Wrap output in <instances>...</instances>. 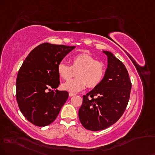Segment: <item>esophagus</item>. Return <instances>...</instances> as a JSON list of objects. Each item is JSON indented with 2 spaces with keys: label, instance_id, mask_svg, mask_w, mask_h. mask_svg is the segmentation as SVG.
<instances>
[{
  "label": "esophagus",
  "instance_id": "1",
  "mask_svg": "<svg viewBox=\"0 0 155 155\" xmlns=\"http://www.w3.org/2000/svg\"><path fill=\"white\" fill-rule=\"evenodd\" d=\"M76 95L75 93H69V96H70V97L74 96V95Z\"/></svg>",
  "mask_w": 155,
  "mask_h": 155
}]
</instances>
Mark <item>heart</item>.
Masks as SVG:
<instances>
[{
    "label": "heart",
    "instance_id": "1",
    "mask_svg": "<svg viewBox=\"0 0 155 155\" xmlns=\"http://www.w3.org/2000/svg\"><path fill=\"white\" fill-rule=\"evenodd\" d=\"M70 62L71 66L63 62L57 66L59 75L64 81H68L76 72L77 77L62 85L63 88L70 92H78L86 86L93 88L98 86L106 75V64L89 54L75 55Z\"/></svg>",
    "mask_w": 155,
    "mask_h": 155
}]
</instances>
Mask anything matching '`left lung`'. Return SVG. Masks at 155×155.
<instances>
[{"label": "left lung", "instance_id": "1", "mask_svg": "<svg viewBox=\"0 0 155 155\" xmlns=\"http://www.w3.org/2000/svg\"><path fill=\"white\" fill-rule=\"evenodd\" d=\"M103 52L108 57L106 75L98 86L83 95L78 113L84 128L95 131L109 127L121 117L131 89L129 73L123 62L110 51Z\"/></svg>", "mask_w": 155, "mask_h": 155}]
</instances>
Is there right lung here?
<instances>
[{
	"mask_svg": "<svg viewBox=\"0 0 155 155\" xmlns=\"http://www.w3.org/2000/svg\"><path fill=\"white\" fill-rule=\"evenodd\" d=\"M74 46L43 43L35 47L19 69L16 97L24 117L37 127L56 119L68 98L65 91H54L60 85L57 66Z\"/></svg>",
	"mask_w": 155,
	"mask_h": 155,
	"instance_id": "right-lung-1",
	"label": "right lung"
}]
</instances>
